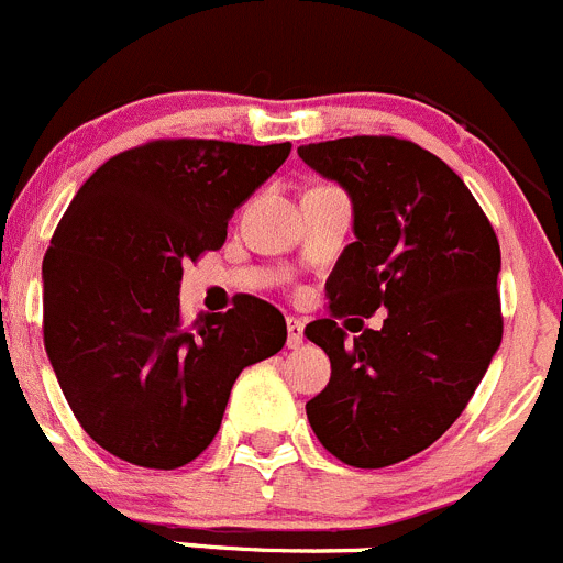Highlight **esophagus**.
<instances>
[{
	"instance_id": "esophagus-1",
	"label": "esophagus",
	"mask_w": 563,
	"mask_h": 563,
	"mask_svg": "<svg viewBox=\"0 0 563 563\" xmlns=\"http://www.w3.org/2000/svg\"><path fill=\"white\" fill-rule=\"evenodd\" d=\"M286 328H288V347L291 351H297L302 344V331H306V322H302L300 317H286Z\"/></svg>"
}]
</instances>
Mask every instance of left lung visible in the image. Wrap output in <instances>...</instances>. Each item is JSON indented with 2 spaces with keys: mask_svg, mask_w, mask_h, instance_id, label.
Masks as SVG:
<instances>
[{
  "mask_svg": "<svg viewBox=\"0 0 563 563\" xmlns=\"http://www.w3.org/2000/svg\"><path fill=\"white\" fill-rule=\"evenodd\" d=\"M297 154L347 190L356 235L325 283L331 319L306 325L331 358L308 423L342 463L384 468L429 449L483 382L503 342L499 241L465 181L409 140L342 136ZM378 307L382 332L338 328Z\"/></svg>",
  "mask_w": 563,
  "mask_h": 563,
  "instance_id": "1",
  "label": "left lung"
}]
</instances>
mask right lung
I'll return each mask as SVG.
<instances>
[{"label":"right lung","mask_w":563,"mask_h":563,"mask_svg":"<svg viewBox=\"0 0 563 563\" xmlns=\"http://www.w3.org/2000/svg\"><path fill=\"white\" fill-rule=\"evenodd\" d=\"M291 143L154 140L103 162L44 255V347L84 432L143 468H179L212 443L241 369L286 344L257 297L179 311L181 263L227 241V221Z\"/></svg>","instance_id":"1"}]
</instances>
